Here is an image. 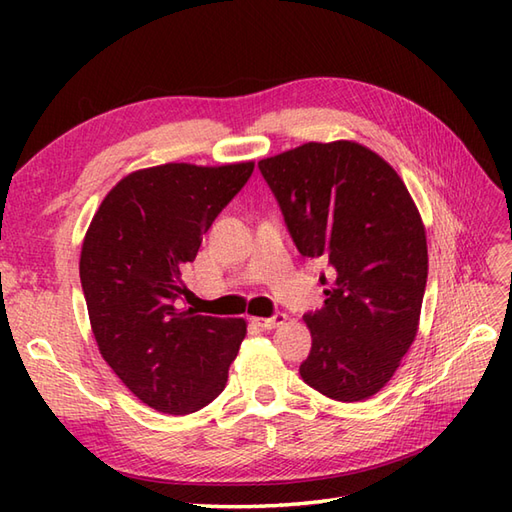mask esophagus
Instances as JSON below:
<instances>
[{"mask_svg":"<svg viewBox=\"0 0 512 512\" xmlns=\"http://www.w3.org/2000/svg\"><path fill=\"white\" fill-rule=\"evenodd\" d=\"M286 312H275L273 317H266V319H253L259 328L262 330H275V328H279V325H284L286 323Z\"/></svg>","mask_w":512,"mask_h":512,"instance_id":"1","label":"esophagus"}]
</instances>
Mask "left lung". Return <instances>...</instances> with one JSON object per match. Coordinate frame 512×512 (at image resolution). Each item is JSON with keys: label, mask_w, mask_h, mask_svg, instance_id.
<instances>
[{"label": "left lung", "mask_w": 512, "mask_h": 512, "mask_svg": "<svg viewBox=\"0 0 512 512\" xmlns=\"http://www.w3.org/2000/svg\"><path fill=\"white\" fill-rule=\"evenodd\" d=\"M257 167L299 253L332 268L323 308L303 317L312 350L301 378L341 402L378 394L416 339L427 286V235L405 182L352 140L306 143Z\"/></svg>", "instance_id": "1"}]
</instances>
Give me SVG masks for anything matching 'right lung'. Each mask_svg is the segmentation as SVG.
Returning <instances> with one entry per match:
<instances>
[{
    "label": "right lung",
    "mask_w": 512,
    "mask_h": 512,
    "mask_svg": "<svg viewBox=\"0 0 512 512\" xmlns=\"http://www.w3.org/2000/svg\"><path fill=\"white\" fill-rule=\"evenodd\" d=\"M255 162H187L129 173L105 195L81 248V286L101 356L151 409L184 416L222 394L244 319L178 308L182 273Z\"/></svg>",
    "instance_id": "add662e5"
}]
</instances>
